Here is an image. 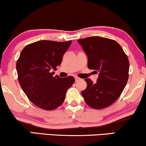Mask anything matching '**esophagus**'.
Wrapping results in <instances>:
<instances>
[{
  "mask_svg": "<svg viewBox=\"0 0 146 146\" xmlns=\"http://www.w3.org/2000/svg\"><path fill=\"white\" fill-rule=\"evenodd\" d=\"M81 80V78H79V77H77V76L75 77L76 82H78V81H79V80Z\"/></svg>",
  "mask_w": 146,
  "mask_h": 146,
  "instance_id": "1",
  "label": "esophagus"
}]
</instances>
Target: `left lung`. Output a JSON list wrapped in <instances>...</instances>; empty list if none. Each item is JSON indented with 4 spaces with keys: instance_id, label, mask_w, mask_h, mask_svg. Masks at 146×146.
<instances>
[{
    "instance_id": "left-lung-1",
    "label": "left lung",
    "mask_w": 146,
    "mask_h": 146,
    "mask_svg": "<svg viewBox=\"0 0 146 146\" xmlns=\"http://www.w3.org/2000/svg\"><path fill=\"white\" fill-rule=\"evenodd\" d=\"M86 56L88 68L98 72L96 82L85 79L86 88L82 95L87 105L102 109L112 105L120 96L129 78V62L121 45L113 39L89 37L78 40Z\"/></svg>"
}]
</instances>
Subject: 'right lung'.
Here are the masks:
<instances>
[{
    "mask_svg": "<svg viewBox=\"0 0 146 146\" xmlns=\"http://www.w3.org/2000/svg\"><path fill=\"white\" fill-rule=\"evenodd\" d=\"M71 43L38 41L21 52L16 64L19 82L28 98L41 109L50 111L60 107L74 82L72 76L64 78L53 76Z\"/></svg>",
    "mask_w": 146,
    "mask_h": 146,
    "instance_id": "add662e5",
    "label": "right lung"
}]
</instances>
